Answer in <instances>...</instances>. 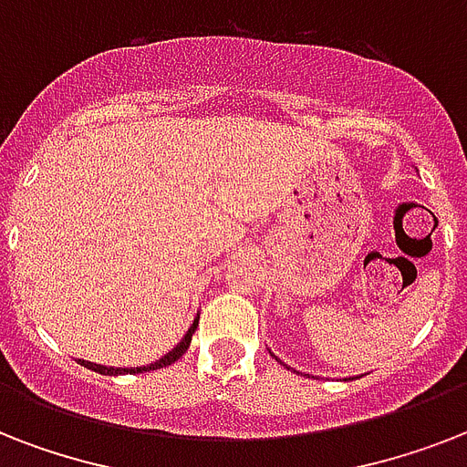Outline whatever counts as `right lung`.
Returning <instances> with one entry per match:
<instances>
[{
  "label": "right lung",
  "mask_w": 467,
  "mask_h": 467,
  "mask_svg": "<svg viewBox=\"0 0 467 467\" xmlns=\"http://www.w3.org/2000/svg\"><path fill=\"white\" fill-rule=\"evenodd\" d=\"M198 327V317L193 319V325L189 327V332L183 334V339L176 344L169 354H164L160 358V361L150 363V366H140V368H113V366H101V363H91V361H84V358H79V363H82L84 368H91L97 370V373H101V376H126V373H148V370H157V368H164V366H171L174 361H179L183 354H186V348L191 347V337H193V332H196Z\"/></svg>",
  "instance_id": "right-lung-1"
}]
</instances>
